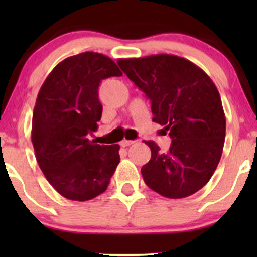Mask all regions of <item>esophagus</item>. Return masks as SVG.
<instances>
[{"label": "esophagus", "mask_w": 257, "mask_h": 257, "mask_svg": "<svg viewBox=\"0 0 257 257\" xmlns=\"http://www.w3.org/2000/svg\"><path fill=\"white\" fill-rule=\"evenodd\" d=\"M134 143V141H126V139H124V141L120 142V145L121 147H129V145H132Z\"/></svg>", "instance_id": "1"}]
</instances>
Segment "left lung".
<instances>
[{"label":"left lung","mask_w":257,"mask_h":257,"mask_svg":"<svg viewBox=\"0 0 257 257\" xmlns=\"http://www.w3.org/2000/svg\"><path fill=\"white\" fill-rule=\"evenodd\" d=\"M118 64L150 99L153 121L172 138L165 153L144 141L152 150L142 168L145 184L169 199L193 195L212 177L225 143L226 119L216 85L200 67L174 54L121 58Z\"/></svg>","instance_id":"obj_1"}]
</instances>
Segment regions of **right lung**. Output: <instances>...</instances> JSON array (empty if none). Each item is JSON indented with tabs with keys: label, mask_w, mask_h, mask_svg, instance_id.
I'll return each mask as SVG.
<instances>
[{
	"label": "right lung",
	"mask_w": 257,
	"mask_h": 257,
	"mask_svg": "<svg viewBox=\"0 0 257 257\" xmlns=\"http://www.w3.org/2000/svg\"><path fill=\"white\" fill-rule=\"evenodd\" d=\"M119 76L109 57L83 52L59 62L38 92L31 133L36 159L54 190L69 200L104 193L120 162L118 144L89 139L102 118L100 80Z\"/></svg>",
	"instance_id": "add662e5"
}]
</instances>
